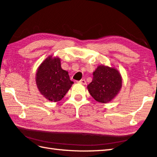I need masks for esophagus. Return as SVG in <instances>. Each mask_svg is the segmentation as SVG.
Returning <instances> with one entry per match:
<instances>
[{"label": "esophagus", "mask_w": 157, "mask_h": 157, "mask_svg": "<svg viewBox=\"0 0 157 157\" xmlns=\"http://www.w3.org/2000/svg\"><path fill=\"white\" fill-rule=\"evenodd\" d=\"M78 83H80V84H84V85H85L86 84V80H85V79H81V80H79V81H78Z\"/></svg>", "instance_id": "34e87169"}]
</instances>
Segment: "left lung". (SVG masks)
Instances as JSON below:
<instances>
[{
  "label": "left lung",
  "instance_id": "1",
  "mask_svg": "<svg viewBox=\"0 0 157 157\" xmlns=\"http://www.w3.org/2000/svg\"><path fill=\"white\" fill-rule=\"evenodd\" d=\"M93 80L87 86L90 94L99 102H111L121 91V73L113 67L100 65L93 73Z\"/></svg>",
  "mask_w": 157,
  "mask_h": 157
}]
</instances>
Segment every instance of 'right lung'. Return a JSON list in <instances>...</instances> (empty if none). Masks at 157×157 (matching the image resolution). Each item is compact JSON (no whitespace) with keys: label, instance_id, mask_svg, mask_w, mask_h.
Instances as JSON below:
<instances>
[{"label":"right lung","instance_id":"right-lung-1","mask_svg":"<svg viewBox=\"0 0 157 157\" xmlns=\"http://www.w3.org/2000/svg\"><path fill=\"white\" fill-rule=\"evenodd\" d=\"M36 84L44 97L56 102L64 97L73 82L70 79L67 71L61 67L59 58L49 56L37 69Z\"/></svg>","mask_w":157,"mask_h":157}]
</instances>
